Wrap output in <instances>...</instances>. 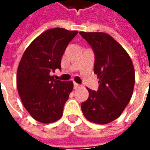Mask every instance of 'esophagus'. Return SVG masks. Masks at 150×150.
Wrapping results in <instances>:
<instances>
[{"instance_id": "esophagus-1", "label": "esophagus", "mask_w": 150, "mask_h": 150, "mask_svg": "<svg viewBox=\"0 0 150 150\" xmlns=\"http://www.w3.org/2000/svg\"><path fill=\"white\" fill-rule=\"evenodd\" d=\"M73 85H74V89H77L78 88V87H80V85H79V84H77V83H76V82H74V83H73Z\"/></svg>"}]
</instances>
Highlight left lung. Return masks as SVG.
Here are the masks:
<instances>
[{
    "label": "left lung",
    "mask_w": 150,
    "mask_h": 150,
    "mask_svg": "<svg viewBox=\"0 0 150 150\" xmlns=\"http://www.w3.org/2000/svg\"><path fill=\"white\" fill-rule=\"evenodd\" d=\"M96 54L94 72L99 78L97 91L87 88L89 97L81 103L85 117L96 124H107L122 113L131 100L135 69L124 48L105 33L80 32Z\"/></svg>",
    "instance_id": "obj_1"
}]
</instances>
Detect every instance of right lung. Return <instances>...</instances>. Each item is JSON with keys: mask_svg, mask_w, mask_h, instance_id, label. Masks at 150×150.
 <instances>
[{"mask_svg": "<svg viewBox=\"0 0 150 150\" xmlns=\"http://www.w3.org/2000/svg\"><path fill=\"white\" fill-rule=\"evenodd\" d=\"M77 33L60 28L46 30L31 42L19 62L16 77L18 95L26 110L42 123L60 119L73 91V81L56 80L50 73L61 68L65 49Z\"/></svg>", "mask_w": 150, "mask_h": 150, "instance_id": "1", "label": "right lung"}]
</instances>
